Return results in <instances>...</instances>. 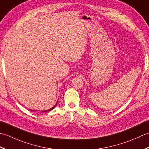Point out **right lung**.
Listing matches in <instances>:
<instances>
[{"label": "right lung", "instance_id": "right-lung-1", "mask_svg": "<svg viewBox=\"0 0 149 149\" xmlns=\"http://www.w3.org/2000/svg\"><path fill=\"white\" fill-rule=\"evenodd\" d=\"M56 104H57V102H56V104H55V105H54V106H53V107H52V108H51L50 109H48V110H47V111H42V112H43V113H44V112H47V111H51V110H53V109L54 108V107H56ZM31 111H33V110H31Z\"/></svg>", "mask_w": 149, "mask_h": 149}]
</instances>
